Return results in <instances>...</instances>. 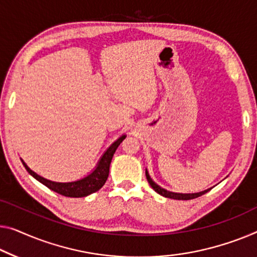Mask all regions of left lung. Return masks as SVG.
<instances>
[{"instance_id": "obj_1", "label": "left lung", "mask_w": 257, "mask_h": 257, "mask_svg": "<svg viewBox=\"0 0 257 257\" xmlns=\"http://www.w3.org/2000/svg\"><path fill=\"white\" fill-rule=\"evenodd\" d=\"M145 175H147V179H148V182L150 183V186L153 188V190L157 191L159 195H162L164 197H167V198H173V200H182V201H187V200H193V198H196V197H200L202 195H204L205 193H208L209 190H211V188L209 189H205L203 191H200V193H193V194H181V193H173V191H168L166 189L162 188V187L157 185V183L153 181V180L150 178V175L148 173V170L145 171Z\"/></svg>"}]
</instances>
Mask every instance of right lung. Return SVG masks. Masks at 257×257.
I'll list each match as a JSON object with an SVG mask.
<instances>
[{"instance_id": "1", "label": "right lung", "mask_w": 257, "mask_h": 257, "mask_svg": "<svg viewBox=\"0 0 257 257\" xmlns=\"http://www.w3.org/2000/svg\"><path fill=\"white\" fill-rule=\"evenodd\" d=\"M124 139H125V135H122L121 137H118V139L104 152V155L101 156V158L98 162L94 170L92 171L89 175H86L85 178L79 179L77 181L55 182V181H52V180H47L43 177H40L39 174H37L36 172L31 170V168L24 163V160L22 159L21 160L23 165L25 166L26 171H28L34 179H37L38 181L47 187V188L67 197H85L87 195L93 194L95 191H98L102 186L105 185L106 180L108 178L109 165H110V162H112L114 153H115L117 147L122 143V141Z\"/></svg>"}]
</instances>
